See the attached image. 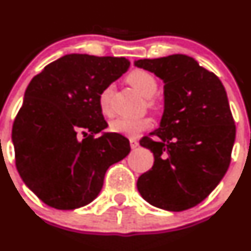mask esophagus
I'll use <instances>...</instances> for the list:
<instances>
[{
  "mask_svg": "<svg viewBox=\"0 0 251 251\" xmlns=\"http://www.w3.org/2000/svg\"><path fill=\"white\" fill-rule=\"evenodd\" d=\"M138 144H140V143H138L137 140H135V138H130V146H131V148H132V149L137 148Z\"/></svg>",
  "mask_w": 251,
  "mask_h": 251,
  "instance_id": "34e87169",
  "label": "esophagus"
}]
</instances>
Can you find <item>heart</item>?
Wrapping results in <instances>:
<instances>
[{
	"label": "heart",
	"instance_id": "1",
	"mask_svg": "<svg viewBox=\"0 0 251 251\" xmlns=\"http://www.w3.org/2000/svg\"><path fill=\"white\" fill-rule=\"evenodd\" d=\"M127 82L137 91L143 97L148 98V105L151 108L156 107V102L153 100L158 90V81L156 78L146 72V70H133L128 74ZM113 96V86H108L100 92V107L103 113H108L110 110V100ZM153 123L149 118H116L110 123L109 127L113 132L120 133V135L127 136V137H137L143 131L151 127Z\"/></svg>",
	"mask_w": 251,
	"mask_h": 251
}]
</instances>
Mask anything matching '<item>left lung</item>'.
<instances>
[{
	"label": "left lung",
	"mask_w": 251,
	"mask_h": 251,
	"mask_svg": "<svg viewBox=\"0 0 251 251\" xmlns=\"http://www.w3.org/2000/svg\"><path fill=\"white\" fill-rule=\"evenodd\" d=\"M164 81L160 126L140 144L154 165L137 179L142 198L168 211H183L204 201L231 163L235 125L220 78L194 58L173 54L136 60Z\"/></svg>",
	"instance_id": "left-lung-1"
}]
</instances>
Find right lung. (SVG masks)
<instances>
[{
	"instance_id": "right-lung-1",
	"label": "right lung",
	"mask_w": 251,
	"mask_h": 251,
	"mask_svg": "<svg viewBox=\"0 0 251 251\" xmlns=\"http://www.w3.org/2000/svg\"><path fill=\"white\" fill-rule=\"evenodd\" d=\"M130 67L124 57L67 54L32 77L12 130L16 166L48 206L74 210L95 201L108 168L130 153V142L108 126L100 95ZM88 137L80 141L77 133Z\"/></svg>"
}]
</instances>
